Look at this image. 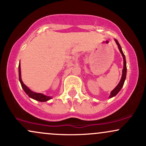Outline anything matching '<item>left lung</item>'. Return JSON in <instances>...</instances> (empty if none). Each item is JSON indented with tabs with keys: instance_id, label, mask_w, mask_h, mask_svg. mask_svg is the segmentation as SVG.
Segmentation results:
<instances>
[{
	"instance_id": "left-lung-1",
	"label": "left lung",
	"mask_w": 146,
	"mask_h": 146,
	"mask_svg": "<svg viewBox=\"0 0 146 146\" xmlns=\"http://www.w3.org/2000/svg\"><path fill=\"white\" fill-rule=\"evenodd\" d=\"M115 41L116 42L117 46H118L119 49L120 53H121L122 56H123V70H122V75H121V80H120V82H119L118 84H117V86L115 87V88H114V89L111 91V93H110V96H109V98H113V97H115V95H116L117 93H118L119 92L120 90H121V88L123 86V84H124V82H125V78H126V72H127L126 61H125V57L124 56V54H123V51H122L121 47V46H120V44H119V42L117 41L116 39H115Z\"/></svg>"
}]
</instances>
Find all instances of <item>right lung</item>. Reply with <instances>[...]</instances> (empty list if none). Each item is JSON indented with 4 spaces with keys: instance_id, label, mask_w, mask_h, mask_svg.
<instances>
[{
    "instance_id": "obj_1",
    "label": "right lung",
    "mask_w": 146,
    "mask_h": 146,
    "mask_svg": "<svg viewBox=\"0 0 146 146\" xmlns=\"http://www.w3.org/2000/svg\"><path fill=\"white\" fill-rule=\"evenodd\" d=\"M18 72H19V81L21 84L22 88H23L24 91L26 93V94L29 97V98L33 99V100H37L38 102H46L48 100H51L52 99L51 97L50 96H46V95H44L42 93H35V92L32 91L31 90H30L26 85L23 83V82L22 81L21 79V64H19V66H18Z\"/></svg>"
}]
</instances>
